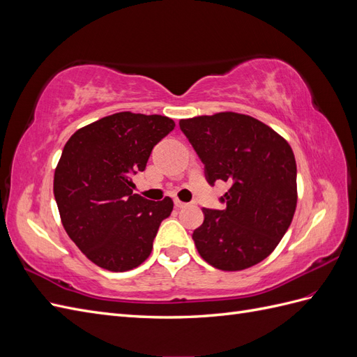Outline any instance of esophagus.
I'll return each mask as SVG.
<instances>
[{
  "label": "esophagus",
  "instance_id": "34e87169",
  "mask_svg": "<svg viewBox=\"0 0 357 357\" xmlns=\"http://www.w3.org/2000/svg\"><path fill=\"white\" fill-rule=\"evenodd\" d=\"M174 205L177 208H183V207H186V202H183V201H180V199H174Z\"/></svg>",
  "mask_w": 357,
  "mask_h": 357
}]
</instances>
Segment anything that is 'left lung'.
I'll list each match as a JSON object with an SVG mask.
<instances>
[{
  "mask_svg": "<svg viewBox=\"0 0 357 357\" xmlns=\"http://www.w3.org/2000/svg\"><path fill=\"white\" fill-rule=\"evenodd\" d=\"M180 129L205 165L210 185L231 183L223 210L204 208L192 238L205 262L243 271L282 241L298 202L296 160L286 139L257 119L222 112L181 119Z\"/></svg>",
  "mask_w": 357,
  "mask_h": 357,
  "instance_id": "obj_1",
  "label": "left lung"
}]
</instances>
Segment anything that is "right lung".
<instances>
[{
  "instance_id": "obj_1",
  "label": "right lung",
  "mask_w": 357,
  "mask_h": 357,
  "mask_svg": "<svg viewBox=\"0 0 357 357\" xmlns=\"http://www.w3.org/2000/svg\"><path fill=\"white\" fill-rule=\"evenodd\" d=\"M174 126L167 116L121 112L77 129L63 147L53 193L63 229L95 265L123 273L152 253L174 202L132 193L131 176Z\"/></svg>"
}]
</instances>
